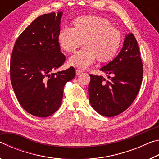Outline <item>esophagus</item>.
Wrapping results in <instances>:
<instances>
[{"label": "esophagus", "instance_id": "obj_1", "mask_svg": "<svg viewBox=\"0 0 159 159\" xmlns=\"http://www.w3.org/2000/svg\"><path fill=\"white\" fill-rule=\"evenodd\" d=\"M76 73L77 75H80V74L83 73V71H81V70H79V69H76Z\"/></svg>", "mask_w": 159, "mask_h": 159}]
</instances>
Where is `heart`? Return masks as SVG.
<instances>
[{
    "label": "heart",
    "mask_w": 159,
    "mask_h": 159,
    "mask_svg": "<svg viewBox=\"0 0 159 159\" xmlns=\"http://www.w3.org/2000/svg\"><path fill=\"white\" fill-rule=\"evenodd\" d=\"M122 41L120 31L111 26L106 18L85 15L75 19L72 28H63L58 34V42L68 52H74L83 44L84 48L72 55L69 64L87 68L97 60L99 62L111 60Z\"/></svg>",
    "instance_id": "b5f03b06"
}]
</instances>
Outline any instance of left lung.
<instances>
[{
	"label": "left lung",
	"mask_w": 159,
	"mask_h": 159,
	"mask_svg": "<svg viewBox=\"0 0 159 159\" xmlns=\"http://www.w3.org/2000/svg\"><path fill=\"white\" fill-rule=\"evenodd\" d=\"M100 70L110 80L90 74L88 94L90 104L99 114L115 116L131 105L143 78L140 52L133 34L126 35L119 54Z\"/></svg>",
	"instance_id": "obj_1"
}]
</instances>
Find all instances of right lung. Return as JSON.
Listing matches in <instances>:
<instances>
[{
  "label": "right lung",
  "mask_w": 159,
  "mask_h": 159,
  "mask_svg": "<svg viewBox=\"0 0 159 159\" xmlns=\"http://www.w3.org/2000/svg\"><path fill=\"white\" fill-rule=\"evenodd\" d=\"M62 12L39 16L16 41L10 60V79L21 106L31 115L48 117L60 108L66 83L75 69L52 73L65 61L58 34Z\"/></svg>",
  "instance_id": "add662e5"
}]
</instances>
